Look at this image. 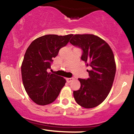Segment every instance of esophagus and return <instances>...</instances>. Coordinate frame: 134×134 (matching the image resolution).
<instances>
[{
	"label": "esophagus",
	"instance_id": "obj_1",
	"mask_svg": "<svg viewBox=\"0 0 134 134\" xmlns=\"http://www.w3.org/2000/svg\"><path fill=\"white\" fill-rule=\"evenodd\" d=\"M66 80H67V81L68 82H72V81H73L74 80V78L73 77H71V78H67V79H66Z\"/></svg>",
	"mask_w": 134,
	"mask_h": 134
}]
</instances>
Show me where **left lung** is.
<instances>
[{
    "mask_svg": "<svg viewBox=\"0 0 134 134\" xmlns=\"http://www.w3.org/2000/svg\"><path fill=\"white\" fill-rule=\"evenodd\" d=\"M70 43L81 48V59L90 66V77L78 79L79 90L74 91L77 103L85 108H92L100 104L110 93L116 72L113 51L105 41L94 35H75Z\"/></svg>",
    "mask_w": 134,
    "mask_h": 134,
    "instance_id": "8db88e82",
    "label": "left lung"
}]
</instances>
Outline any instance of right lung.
I'll return each mask as SVG.
<instances>
[{"mask_svg":"<svg viewBox=\"0 0 134 134\" xmlns=\"http://www.w3.org/2000/svg\"><path fill=\"white\" fill-rule=\"evenodd\" d=\"M73 35H47L36 38L26 51L21 65L24 89L35 103L46 105L53 102L65 85L62 77L51 74L52 58L69 43Z\"/></svg>","mask_w":134,"mask_h":134,"instance_id":"right-lung-1","label":"right lung"}]
</instances>
